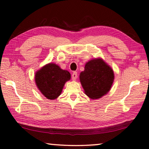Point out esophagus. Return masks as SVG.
I'll use <instances>...</instances> for the list:
<instances>
[{"label": "esophagus", "mask_w": 149, "mask_h": 149, "mask_svg": "<svg viewBox=\"0 0 149 149\" xmlns=\"http://www.w3.org/2000/svg\"><path fill=\"white\" fill-rule=\"evenodd\" d=\"M72 78L73 80H75L77 78V73L76 72H74L72 74Z\"/></svg>", "instance_id": "obj_1"}]
</instances>
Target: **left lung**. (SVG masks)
<instances>
[{"label":"left lung","mask_w":149,"mask_h":149,"mask_svg":"<svg viewBox=\"0 0 149 149\" xmlns=\"http://www.w3.org/2000/svg\"><path fill=\"white\" fill-rule=\"evenodd\" d=\"M80 81L88 97L99 99L109 91L114 79V72L102 59L88 62L79 75Z\"/></svg>","instance_id":"left-lung-1"}]
</instances>
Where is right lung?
Masks as SVG:
<instances>
[{
	"label": "right lung",
	"instance_id": "add662e5",
	"mask_svg": "<svg viewBox=\"0 0 149 149\" xmlns=\"http://www.w3.org/2000/svg\"><path fill=\"white\" fill-rule=\"evenodd\" d=\"M71 75L58 65L50 63L35 74V83L40 91L48 99H55L61 94L65 83Z\"/></svg>",
	"mask_w": 149,
	"mask_h": 149
}]
</instances>
